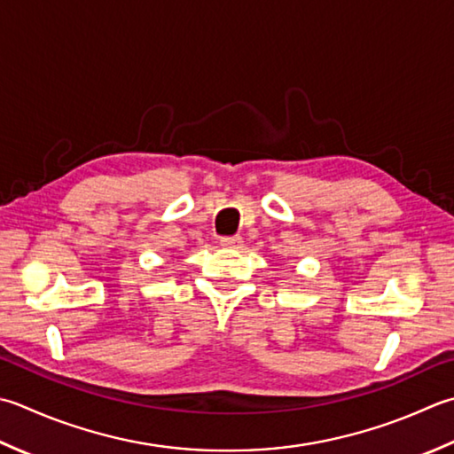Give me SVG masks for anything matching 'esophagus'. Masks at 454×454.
<instances>
[{"label": "esophagus", "instance_id": "34e87169", "mask_svg": "<svg viewBox=\"0 0 454 454\" xmlns=\"http://www.w3.org/2000/svg\"><path fill=\"white\" fill-rule=\"evenodd\" d=\"M220 246L224 247H242V238L239 236H230V238H222Z\"/></svg>", "mask_w": 454, "mask_h": 454}]
</instances>
